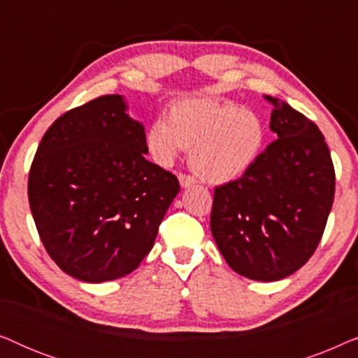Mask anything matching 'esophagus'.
Here are the masks:
<instances>
[{
  "label": "esophagus",
  "instance_id": "obj_1",
  "mask_svg": "<svg viewBox=\"0 0 358 358\" xmlns=\"http://www.w3.org/2000/svg\"><path fill=\"white\" fill-rule=\"evenodd\" d=\"M179 182H180V185H182V187H190V185L195 184V179L190 174L180 173L179 174Z\"/></svg>",
  "mask_w": 358,
  "mask_h": 358
}]
</instances>
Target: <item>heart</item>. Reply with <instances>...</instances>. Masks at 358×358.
Instances as JSON below:
<instances>
[{"instance_id":"heart-1","label":"heart","mask_w":358,"mask_h":358,"mask_svg":"<svg viewBox=\"0 0 358 358\" xmlns=\"http://www.w3.org/2000/svg\"><path fill=\"white\" fill-rule=\"evenodd\" d=\"M261 115L233 101L184 99L171 106L168 120L158 117L146 130V146L168 166L192 150V169L210 184L239 179L256 163L266 143Z\"/></svg>"}]
</instances>
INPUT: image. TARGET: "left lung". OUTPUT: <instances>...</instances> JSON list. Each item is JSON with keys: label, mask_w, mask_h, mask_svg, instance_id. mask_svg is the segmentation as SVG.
<instances>
[{"label": "left lung", "mask_w": 358, "mask_h": 358, "mask_svg": "<svg viewBox=\"0 0 358 358\" xmlns=\"http://www.w3.org/2000/svg\"><path fill=\"white\" fill-rule=\"evenodd\" d=\"M267 145L239 179L217 185L210 228L228 266L252 280L273 282L310 261L334 202L336 173L324 136L277 97Z\"/></svg>", "instance_id": "obj_1"}]
</instances>
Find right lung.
Instances as JSON below:
<instances>
[{
  "label": "right lung",
  "instance_id": "1",
  "mask_svg": "<svg viewBox=\"0 0 358 358\" xmlns=\"http://www.w3.org/2000/svg\"><path fill=\"white\" fill-rule=\"evenodd\" d=\"M125 110L122 96L107 94L65 112L42 136L29 171L43 248L83 282L134 272L179 192L178 178L145 158L143 125Z\"/></svg>",
  "mask_w": 358,
  "mask_h": 358
}]
</instances>
